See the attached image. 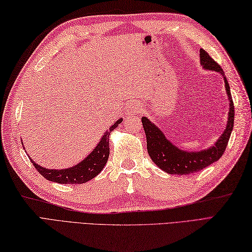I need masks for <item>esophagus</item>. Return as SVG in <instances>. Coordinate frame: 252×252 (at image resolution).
<instances>
[{"label":"esophagus","instance_id":"esophagus-1","mask_svg":"<svg viewBox=\"0 0 252 252\" xmlns=\"http://www.w3.org/2000/svg\"><path fill=\"white\" fill-rule=\"evenodd\" d=\"M141 105L139 102H130L129 105H128V109H127V114H138L141 112Z\"/></svg>","mask_w":252,"mask_h":252}]
</instances>
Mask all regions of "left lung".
Here are the masks:
<instances>
[{
  "instance_id": "obj_1",
  "label": "left lung",
  "mask_w": 252,
  "mask_h": 252,
  "mask_svg": "<svg viewBox=\"0 0 252 252\" xmlns=\"http://www.w3.org/2000/svg\"><path fill=\"white\" fill-rule=\"evenodd\" d=\"M200 59L201 65L205 69L215 70L223 76L225 91L230 100L228 124H226L223 133L211 149L201 152H186L177 149L175 145H173L164 137L162 131L157 126L152 124V122L149 119L143 116L141 121H142L145 131L149 155L152 158V160L157 164V167L169 174L186 175L195 173L208 167L213 162L217 161L222 156L226 149L233 125H234V103H233L228 80L224 77L221 66L217 62H215L204 49H200Z\"/></svg>"
}]
</instances>
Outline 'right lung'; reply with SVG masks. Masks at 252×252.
Wrapping results in <instances>:
<instances>
[{"mask_svg": "<svg viewBox=\"0 0 252 252\" xmlns=\"http://www.w3.org/2000/svg\"><path fill=\"white\" fill-rule=\"evenodd\" d=\"M121 122L122 119H120L118 122H115L114 124L109 128V130L103 134L100 142L97 144L93 152H92L87 158H84L81 162H79L77 165H73L71 168L63 170H49L40 167L37 163H35L31 158L30 160L32 161L35 169L48 181L55 182L59 184H75V185L76 184L87 183L88 181L94 179L96 175H98V173H100V171L107 163L110 153V133L119 126Z\"/></svg>", "mask_w": 252, "mask_h": 252, "instance_id": "right-lung-1", "label": "right lung"}]
</instances>
